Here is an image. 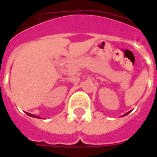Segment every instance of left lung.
Wrapping results in <instances>:
<instances>
[{
	"mask_svg": "<svg viewBox=\"0 0 157 157\" xmlns=\"http://www.w3.org/2000/svg\"><path fill=\"white\" fill-rule=\"evenodd\" d=\"M128 113H126V114H128ZM126 114H125V115H126Z\"/></svg>",
	"mask_w": 157,
	"mask_h": 157,
	"instance_id": "1",
	"label": "left lung"
}]
</instances>
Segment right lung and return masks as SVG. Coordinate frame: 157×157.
<instances>
[{
    "label": "right lung",
    "mask_w": 157,
    "mask_h": 157,
    "mask_svg": "<svg viewBox=\"0 0 157 157\" xmlns=\"http://www.w3.org/2000/svg\"><path fill=\"white\" fill-rule=\"evenodd\" d=\"M29 114L30 116H34V115H32V114H30V113H29ZM34 117H36V116H34Z\"/></svg>",
    "instance_id": "obj_1"
}]
</instances>
